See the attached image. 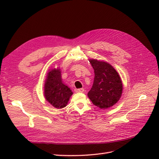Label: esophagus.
<instances>
[{
    "label": "esophagus",
    "mask_w": 159,
    "mask_h": 159,
    "mask_svg": "<svg viewBox=\"0 0 159 159\" xmlns=\"http://www.w3.org/2000/svg\"><path fill=\"white\" fill-rule=\"evenodd\" d=\"M75 91L77 93H83L84 91V88H80V89H75Z\"/></svg>",
    "instance_id": "1"
}]
</instances>
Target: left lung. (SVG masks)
I'll use <instances>...</instances> for the list:
<instances>
[{
	"mask_svg": "<svg viewBox=\"0 0 159 159\" xmlns=\"http://www.w3.org/2000/svg\"><path fill=\"white\" fill-rule=\"evenodd\" d=\"M94 70L92 88L88 95L93 104L101 109L113 106L120 99L123 85L121 78L113 67L107 62L90 60Z\"/></svg>",
	"mask_w": 159,
	"mask_h": 159,
	"instance_id": "8db88e82",
	"label": "left lung"
}]
</instances>
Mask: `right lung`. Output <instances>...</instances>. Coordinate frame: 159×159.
<instances>
[{
	"mask_svg": "<svg viewBox=\"0 0 159 159\" xmlns=\"http://www.w3.org/2000/svg\"><path fill=\"white\" fill-rule=\"evenodd\" d=\"M73 94L68 86L62 83L60 70H51L48 74L44 86L46 99L57 109L66 106Z\"/></svg>",
	"mask_w": 159,
	"mask_h": 159,
	"instance_id": "1",
	"label": "right lung"
}]
</instances>
